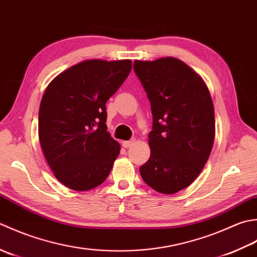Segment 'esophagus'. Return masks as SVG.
<instances>
[{"instance_id": "1", "label": "esophagus", "mask_w": 257, "mask_h": 257, "mask_svg": "<svg viewBox=\"0 0 257 257\" xmlns=\"http://www.w3.org/2000/svg\"><path fill=\"white\" fill-rule=\"evenodd\" d=\"M134 143H135V140L133 139L131 141H124V142H122V145H123V148L127 149V148H130V146H132Z\"/></svg>"}]
</instances>
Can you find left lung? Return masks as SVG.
<instances>
[{
	"label": "left lung",
	"mask_w": 257,
	"mask_h": 257,
	"mask_svg": "<svg viewBox=\"0 0 257 257\" xmlns=\"http://www.w3.org/2000/svg\"><path fill=\"white\" fill-rule=\"evenodd\" d=\"M153 115L151 156L140 167L144 182L174 194L200 175L215 138L213 101L203 78L175 57L134 61Z\"/></svg>",
	"instance_id": "1"
}]
</instances>
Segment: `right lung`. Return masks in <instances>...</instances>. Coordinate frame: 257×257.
<instances>
[{
  "label": "right lung",
  "mask_w": 257,
  "mask_h": 257,
  "mask_svg": "<svg viewBox=\"0 0 257 257\" xmlns=\"http://www.w3.org/2000/svg\"><path fill=\"white\" fill-rule=\"evenodd\" d=\"M131 70V60H85L46 87L39 111L40 144L54 176L71 190H92L112 170L121 146L107 132L105 103Z\"/></svg>",
  "instance_id": "1"
}]
</instances>
